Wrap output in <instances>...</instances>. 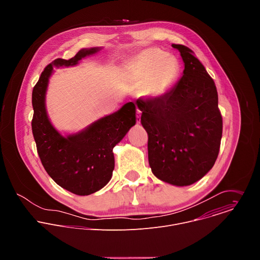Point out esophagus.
Wrapping results in <instances>:
<instances>
[{
    "instance_id": "34e87169",
    "label": "esophagus",
    "mask_w": 260,
    "mask_h": 260,
    "mask_svg": "<svg viewBox=\"0 0 260 260\" xmlns=\"http://www.w3.org/2000/svg\"><path fill=\"white\" fill-rule=\"evenodd\" d=\"M141 122V111L137 110V123Z\"/></svg>"
}]
</instances>
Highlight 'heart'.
I'll return each mask as SVG.
<instances>
[{
    "label": "heart",
    "instance_id": "heart-1",
    "mask_svg": "<svg viewBox=\"0 0 260 260\" xmlns=\"http://www.w3.org/2000/svg\"><path fill=\"white\" fill-rule=\"evenodd\" d=\"M179 74V61L158 48L145 49L123 66L125 80L153 100L162 98L173 88Z\"/></svg>",
    "mask_w": 260,
    "mask_h": 260
}]
</instances>
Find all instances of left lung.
I'll list each match as a JSON object with an SVG mask.
<instances>
[{
  "instance_id": "obj_1",
  "label": "left lung",
  "mask_w": 260,
  "mask_h": 260,
  "mask_svg": "<svg viewBox=\"0 0 260 260\" xmlns=\"http://www.w3.org/2000/svg\"><path fill=\"white\" fill-rule=\"evenodd\" d=\"M184 61L183 76L162 98L137 101L148 134V160L161 181L187 186L214 166L222 116L214 80L188 47L173 44Z\"/></svg>"
}]
</instances>
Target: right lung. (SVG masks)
Instances as JSON below:
<instances>
[{
  "label": "right lung",
  "mask_w": 260,
  "mask_h": 260,
  "mask_svg": "<svg viewBox=\"0 0 260 260\" xmlns=\"http://www.w3.org/2000/svg\"><path fill=\"white\" fill-rule=\"evenodd\" d=\"M100 49H81L68 60L56 58L45 67L31 94V131L41 162L56 184L77 196L96 192L110 181L114 170L113 148L136 124V106L133 102L82 132L67 137H62L49 121L45 94L53 67L75 66Z\"/></svg>",
  "instance_id": "1"
}]
</instances>
